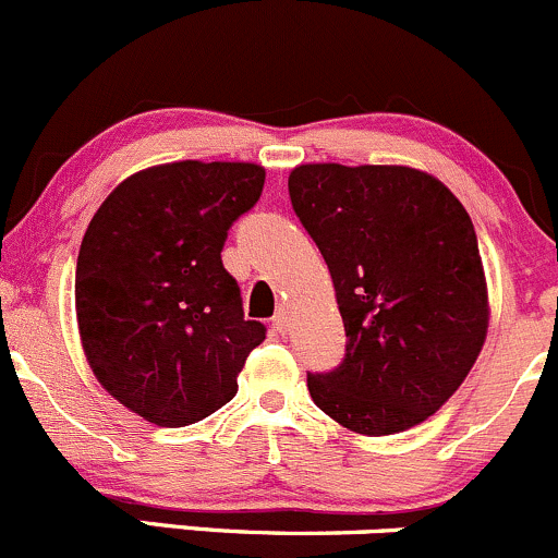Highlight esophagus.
Wrapping results in <instances>:
<instances>
[{
	"mask_svg": "<svg viewBox=\"0 0 558 558\" xmlns=\"http://www.w3.org/2000/svg\"><path fill=\"white\" fill-rule=\"evenodd\" d=\"M287 322H290V317H287V308L279 306V312L274 314V330L284 336V332H287Z\"/></svg>",
	"mask_w": 558,
	"mask_h": 558,
	"instance_id": "1",
	"label": "esophagus"
}]
</instances>
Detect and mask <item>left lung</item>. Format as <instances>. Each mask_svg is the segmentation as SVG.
Here are the masks:
<instances>
[{
	"instance_id": "1",
	"label": "left lung",
	"mask_w": 558,
	"mask_h": 558,
	"mask_svg": "<svg viewBox=\"0 0 558 558\" xmlns=\"http://www.w3.org/2000/svg\"><path fill=\"white\" fill-rule=\"evenodd\" d=\"M287 187L330 268L347 330L343 363L308 373L312 400L371 438L424 422L486 341L473 220L444 182L408 166L306 163Z\"/></svg>"
}]
</instances>
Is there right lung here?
<instances>
[{"label": "right lung", "mask_w": 558, "mask_h": 558, "mask_svg": "<svg viewBox=\"0 0 558 558\" xmlns=\"http://www.w3.org/2000/svg\"><path fill=\"white\" fill-rule=\"evenodd\" d=\"M263 182L257 163L150 166L120 182L85 231L74 274L83 352L101 387L158 427L201 422L233 400L266 338L244 319L220 257Z\"/></svg>", "instance_id": "obj_1"}]
</instances>
